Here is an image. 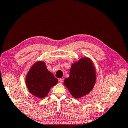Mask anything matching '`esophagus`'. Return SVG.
<instances>
[{
	"label": "esophagus",
	"instance_id": "1",
	"mask_svg": "<svg viewBox=\"0 0 128 128\" xmlns=\"http://www.w3.org/2000/svg\"><path fill=\"white\" fill-rule=\"evenodd\" d=\"M59 80L60 83H62V82H63V81H64V79L63 78H60Z\"/></svg>",
	"mask_w": 128,
	"mask_h": 128
}]
</instances>
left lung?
I'll list each match as a JSON object with an SVG mask.
<instances>
[{
    "label": "left lung",
    "instance_id": "obj_1",
    "mask_svg": "<svg viewBox=\"0 0 128 128\" xmlns=\"http://www.w3.org/2000/svg\"><path fill=\"white\" fill-rule=\"evenodd\" d=\"M96 69L92 60L82 58L71 66L69 77L64 81V85L74 98H81L92 91L96 82Z\"/></svg>",
    "mask_w": 128,
    "mask_h": 128
}]
</instances>
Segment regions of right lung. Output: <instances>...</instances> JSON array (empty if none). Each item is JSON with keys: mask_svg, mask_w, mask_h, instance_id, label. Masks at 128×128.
<instances>
[{"mask_svg": "<svg viewBox=\"0 0 128 128\" xmlns=\"http://www.w3.org/2000/svg\"><path fill=\"white\" fill-rule=\"evenodd\" d=\"M58 82V79L48 70L43 61H37L30 67L25 78L29 92L40 99L46 97L50 88Z\"/></svg>", "mask_w": 128, "mask_h": 128, "instance_id": "obj_1", "label": "right lung"}]
</instances>
